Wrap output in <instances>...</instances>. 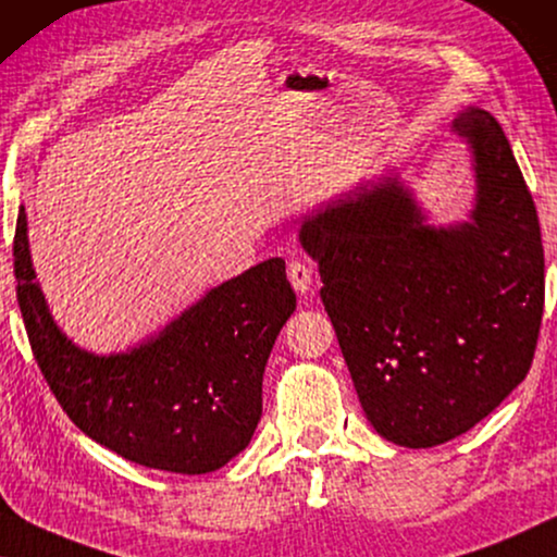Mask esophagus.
<instances>
[{
    "label": "esophagus",
    "instance_id": "esophagus-1",
    "mask_svg": "<svg viewBox=\"0 0 557 557\" xmlns=\"http://www.w3.org/2000/svg\"><path fill=\"white\" fill-rule=\"evenodd\" d=\"M287 277L297 293L305 295L312 285V270L302 260H289L287 262Z\"/></svg>",
    "mask_w": 557,
    "mask_h": 557
}]
</instances>
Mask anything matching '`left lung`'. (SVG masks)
I'll use <instances>...</instances> for the list:
<instances>
[{
    "instance_id": "1",
    "label": "left lung",
    "mask_w": 557,
    "mask_h": 557,
    "mask_svg": "<svg viewBox=\"0 0 557 557\" xmlns=\"http://www.w3.org/2000/svg\"><path fill=\"white\" fill-rule=\"evenodd\" d=\"M474 153L472 222L434 230L398 178L305 219L323 305L368 421L426 449L465 434L524 381L545 305L535 201L487 111L454 121Z\"/></svg>"
}]
</instances>
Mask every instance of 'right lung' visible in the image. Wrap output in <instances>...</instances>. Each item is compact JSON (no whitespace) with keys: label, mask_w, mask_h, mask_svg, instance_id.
Here are the masks:
<instances>
[{"label":"right lung","mask_w":557,"mask_h":557,"mask_svg":"<svg viewBox=\"0 0 557 557\" xmlns=\"http://www.w3.org/2000/svg\"><path fill=\"white\" fill-rule=\"evenodd\" d=\"M14 277L47 386L92 442L178 474L214 472L249 444L262 417L264 366L295 310L280 257L214 287L156 338L119 356L85 354L54 325L29 262L25 207Z\"/></svg>","instance_id":"add662e5"}]
</instances>
